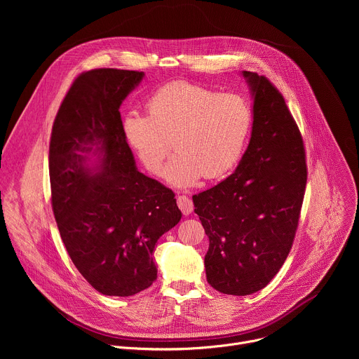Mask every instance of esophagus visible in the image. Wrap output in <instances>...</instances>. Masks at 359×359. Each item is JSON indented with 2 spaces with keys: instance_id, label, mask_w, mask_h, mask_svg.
<instances>
[{
  "instance_id": "obj_1",
  "label": "esophagus",
  "mask_w": 359,
  "mask_h": 359,
  "mask_svg": "<svg viewBox=\"0 0 359 359\" xmlns=\"http://www.w3.org/2000/svg\"><path fill=\"white\" fill-rule=\"evenodd\" d=\"M177 206H179V209L182 210V213L184 216H189L193 212V209H194L193 200L190 197H187V196H179L177 197Z\"/></svg>"
}]
</instances>
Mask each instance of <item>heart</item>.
<instances>
[{"mask_svg":"<svg viewBox=\"0 0 359 359\" xmlns=\"http://www.w3.org/2000/svg\"><path fill=\"white\" fill-rule=\"evenodd\" d=\"M147 112L125 116V136L153 175L162 172L175 147L165 177L176 187L229 173L243 155L252 125L251 107L243 96L186 81L159 88L147 100Z\"/></svg>","mask_w":359,"mask_h":359,"instance_id":"1","label":"heart"}]
</instances>
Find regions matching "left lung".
<instances>
[{
  "label": "left lung",
  "instance_id": "8db88e82",
  "mask_svg": "<svg viewBox=\"0 0 359 359\" xmlns=\"http://www.w3.org/2000/svg\"><path fill=\"white\" fill-rule=\"evenodd\" d=\"M252 96L247 150L227 179L193 196L209 237L204 267L209 284L230 295L264 288L291 250L306 184L299 129L278 89L243 71Z\"/></svg>",
  "mask_w": 359,
  "mask_h": 359
}]
</instances>
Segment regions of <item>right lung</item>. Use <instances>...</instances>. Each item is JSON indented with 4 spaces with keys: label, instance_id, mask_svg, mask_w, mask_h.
<instances>
[{
    "label": "right lung",
    "instance_id": "right-lung-1",
    "mask_svg": "<svg viewBox=\"0 0 359 359\" xmlns=\"http://www.w3.org/2000/svg\"><path fill=\"white\" fill-rule=\"evenodd\" d=\"M137 71L81 74L65 95L49 143L53 210L69 257L100 294L129 297L153 284V250L180 219L175 193L140 173L119 108Z\"/></svg>",
    "mask_w": 359,
    "mask_h": 359
}]
</instances>
